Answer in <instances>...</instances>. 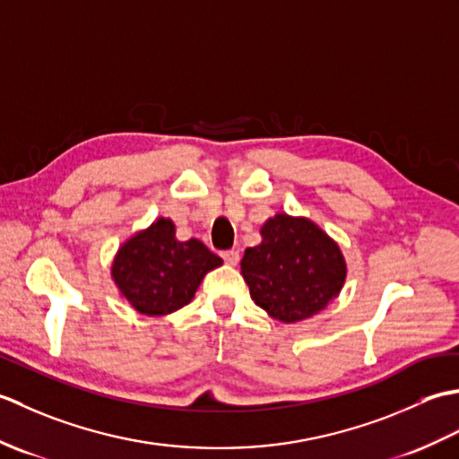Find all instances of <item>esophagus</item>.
<instances>
[{
	"label": "esophagus",
	"instance_id": "obj_1",
	"mask_svg": "<svg viewBox=\"0 0 459 459\" xmlns=\"http://www.w3.org/2000/svg\"><path fill=\"white\" fill-rule=\"evenodd\" d=\"M221 256H222V260H224V262H227L229 266H237V264H238V260H240L238 250H224Z\"/></svg>",
	"mask_w": 459,
	"mask_h": 459
}]
</instances>
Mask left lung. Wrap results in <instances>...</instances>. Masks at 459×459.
<instances>
[{
	"label": "left lung",
	"instance_id": "1",
	"mask_svg": "<svg viewBox=\"0 0 459 459\" xmlns=\"http://www.w3.org/2000/svg\"><path fill=\"white\" fill-rule=\"evenodd\" d=\"M262 242L245 250L240 274L255 304L281 324L325 309L345 284L347 264L337 242L314 221L278 212L260 229Z\"/></svg>",
	"mask_w": 459,
	"mask_h": 459
}]
</instances>
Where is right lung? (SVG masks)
<instances>
[{
    "label": "right lung",
    "mask_w": 459,
    "mask_h": 459,
    "mask_svg": "<svg viewBox=\"0 0 459 459\" xmlns=\"http://www.w3.org/2000/svg\"><path fill=\"white\" fill-rule=\"evenodd\" d=\"M222 260L201 240H178L171 219L160 217L118 248L112 280L143 316H168L187 306L207 272Z\"/></svg>",
    "instance_id": "right-lung-1"
}]
</instances>
